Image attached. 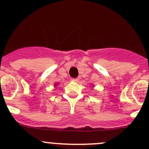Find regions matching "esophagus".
Returning a JSON list of instances; mask_svg holds the SVG:
<instances>
[{
  "label": "esophagus",
  "mask_w": 149,
  "mask_h": 149,
  "mask_svg": "<svg viewBox=\"0 0 149 149\" xmlns=\"http://www.w3.org/2000/svg\"><path fill=\"white\" fill-rule=\"evenodd\" d=\"M71 80L73 81H74V82H79V79H72Z\"/></svg>",
  "instance_id": "34e87169"
}]
</instances>
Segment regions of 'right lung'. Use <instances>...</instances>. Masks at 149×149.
<instances>
[{"label": "right lung", "mask_w": 149, "mask_h": 149, "mask_svg": "<svg viewBox=\"0 0 149 149\" xmlns=\"http://www.w3.org/2000/svg\"><path fill=\"white\" fill-rule=\"evenodd\" d=\"M55 86H58V84H55Z\"/></svg>", "instance_id": "obj_1"}]
</instances>
